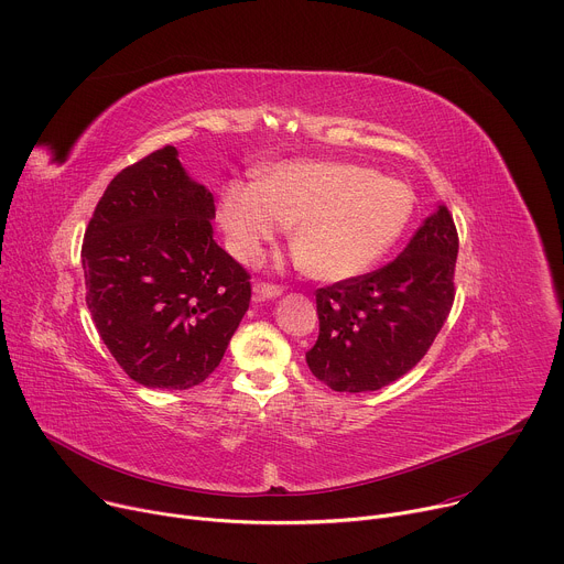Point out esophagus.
<instances>
[{
	"mask_svg": "<svg viewBox=\"0 0 564 564\" xmlns=\"http://www.w3.org/2000/svg\"><path fill=\"white\" fill-rule=\"evenodd\" d=\"M254 296L257 299H276L283 294V288L276 283H268V281H257L254 283Z\"/></svg>",
	"mask_w": 564,
	"mask_h": 564,
	"instance_id": "34e87169",
	"label": "esophagus"
}]
</instances>
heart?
Returning <instances> with one entry per match:
<instances>
[{"instance_id": "heart-1", "label": "heart", "mask_w": 564, "mask_h": 564, "mask_svg": "<svg viewBox=\"0 0 564 564\" xmlns=\"http://www.w3.org/2000/svg\"><path fill=\"white\" fill-rule=\"evenodd\" d=\"M415 207L406 183L348 163H283L257 183L231 181L218 220L231 254L257 263L285 225L307 274L346 281L375 268L404 234Z\"/></svg>"}]
</instances>
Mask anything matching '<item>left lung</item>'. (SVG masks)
<instances>
[{"instance_id": "obj_1", "label": "left lung", "mask_w": 564, "mask_h": 564, "mask_svg": "<svg viewBox=\"0 0 564 564\" xmlns=\"http://www.w3.org/2000/svg\"><path fill=\"white\" fill-rule=\"evenodd\" d=\"M459 238L440 205L388 265L316 290L312 375L337 392L379 390L429 352L455 299Z\"/></svg>"}]
</instances>
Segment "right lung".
Wrapping results in <instances>:
<instances>
[{"label": "right lung", "mask_w": 564, "mask_h": 564, "mask_svg": "<svg viewBox=\"0 0 564 564\" xmlns=\"http://www.w3.org/2000/svg\"><path fill=\"white\" fill-rule=\"evenodd\" d=\"M214 212L212 192L167 144L109 183L85 231L94 324L147 388L205 381L250 307V274L214 240Z\"/></svg>", "instance_id": "right-lung-1"}]
</instances>
